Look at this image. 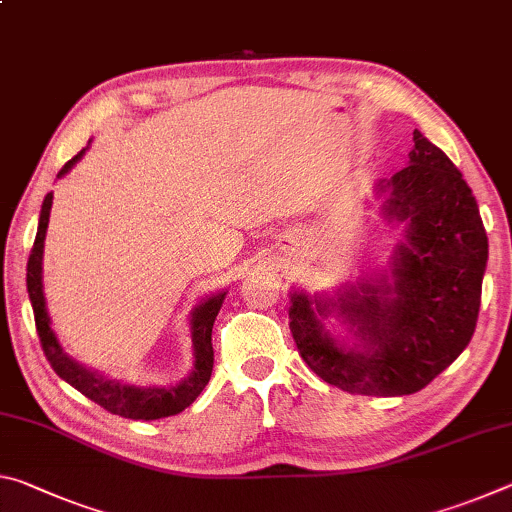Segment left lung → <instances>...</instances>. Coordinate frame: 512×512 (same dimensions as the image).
Returning a JSON list of instances; mask_svg holds the SVG:
<instances>
[{"label":"left lung","instance_id":"obj_1","mask_svg":"<svg viewBox=\"0 0 512 512\" xmlns=\"http://www.w3.org/2000/svg\"><path fill=\"white\" fill-rule=\"evenodd\" d=\"M402 171L391 178L386 212L409 221L395 253L391 289L363 284L339 298L341 314L359 327L363 350H341L316 318L329 305L293 293L289 327L302 361L352 395H411L436 379L470 343L488 262L479 205L463 173L420 131ZM384 189V185H379ZM369 348L366 349L365 345Z\"/></svg>","mask_w":512,"mask_h":512}]
</instances>
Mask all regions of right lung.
Here are the masks:
<instances>
[{
    "mask_svg": "<svg viewBox=\"0 0 512 512\" xmlns=\"http://www.w3.org/2000/svg\"><path fill=\"white\" fill-rule=\"evenodd\" d=\"M81 153H76L72 160L65 162V167L58 171V176H63L72 164L81 158ZM51 198L54 194L45 196V203H42L40 212V223H38V235L33 241L29 264H27V289L33 307V318H36V329L40 336L42 352H45L47 361L51 368L56 370L58 377H63L67 384H72L76 391H81L85 397H90L92 402H97L103 409L121 415V418L131 420H160L169 418V415H176L185 411L189 404H192L198 395L203 393L207 381L212 377V366H214V350H212V325L214 318L219 314L223 305V296H214L203 305H198L194 316H192V343H194V370L187 381L180 386L173 388H135V386H124L117 384V381L103 379L97 372L85 370L79 363L72 361L67 354L60 350L54 332L49 327V316L45 309V296H42V244H45V232L49 223V210H51Z\"/></svg>",
    "mask_w": 512,
    "mask_h": 512,
    "instance_id": "obj_1",
    "label": "right lung"
}]
</instances>
